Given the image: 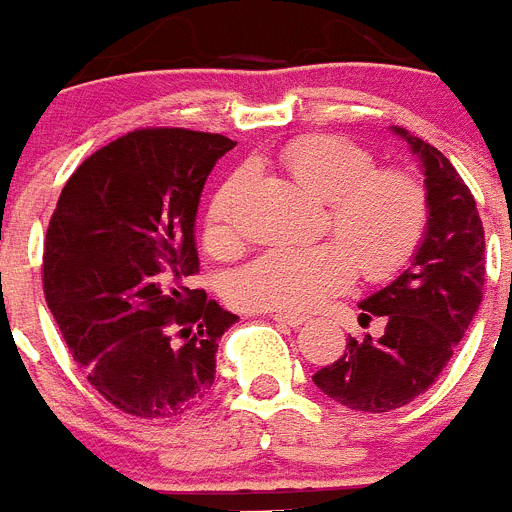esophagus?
Masks as SVG:
<instances>
[{"label": "esophagus", "mask_w": 512, "mask_h": 512, "mask_svg": "<svg viewBox=\"0 0 512 512\" xmlns=\"http://www.w3.org/2000/svg\"><path fill=\"white\" fill-rule=\"evenodd\" d=\"M270 319L275 321V324H285V326H293V329H298L301 324H306V316H301V313H278L275 311Z\"/></svg>", "instance_id": "1"}]
</instances>
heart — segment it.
<instances>
[{"label": "heart", "instance_id": "heart-1", "mask_svg": "<svg viewBox=\"0 0 512 512\" xmlns=\"http://www.w3.org/2000/svg\"><path fill=\"white\" fill-rule=\"evenodd\" d=\"M278 160L296 183L326 201L324 229L336 239L262 252L234 275L229 293L239 308L311 311L352 283L354 265L365 278H388L421 245L428 199L411 173L377 170L365 147L339 135L296 137ZM239 191L242 173H232L211 196L204 245L216 257L237 255L242 245L234 216Z\"/></svg>", "mask_w": 512, "mask_h": 512}]
</instances>
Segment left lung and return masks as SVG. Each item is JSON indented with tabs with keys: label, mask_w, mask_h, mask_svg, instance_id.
Wrapping results in <instances>:
<instances>
[{
	"label": "left lung",
	"mask_w": 512,
	"mask_h": 512,
	"mask_svg": "<svg viewBox=\"0 0 512 512\" xmlns=\"http://www.w3.org/2000/svg\"><path fill=\"white\" fill-rule=\"evenodd\" d=\"M418 158L426 181L428 224L411 267L359 303V321L385 316L380 339L349 336L336 362L313 382L352 411L388 413L436 382L482 303L485 229L472 191L434 145L393 127Z\"/></svg>",
	"instance_id": "obj_1"
}]
</instances>
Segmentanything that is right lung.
Listing matches in <instances>:
<instances>
[{"label": "right lung", "mask_w": 512, "mask_h": 512, "mask_svg": "<svg viewBox=\"0 0 512 512\" xmlns=\"http://www.w3.org/2000/svg\"><path fill=\"white\" fill-rule=\"evenodd\" d=\"M234 142L147 127L78 165L50 216L43 290L91 388L137 418H170L214 385L237 316L204 290L193 224L216 160Z\"/></svg>", "instance_id": "right-lung-1"}]
</instances>
